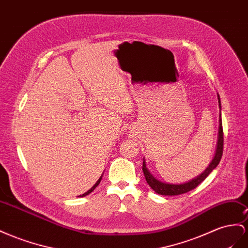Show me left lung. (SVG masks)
<instances>
[{"mask_svg": "<svg viewBox=\"0 0 248 248\" xmlns=\"http://www.w3.org/2000/svg\"><path fill=\"white\" fill-rule=\"evenodd\" d=\"M218 102H219V108H221V102H220V97L218 95ZM223 129H222V120L221 116H220L219 119V133H218V143H217V149L215 156L212 159L211 164L207 166V168L198 175L197 177L191 179L190 182L185 183V184H179V185H174V184H167L159 182L158 179H156L152 174L149 172V170L147 169L146 163H145V158L143 160V172L146 178V182L150 186V188L155 191L159 195H165V196H174V195H179V194H184L189 192L193 189H195L196 186L202 184L203 180L207 177V175L216 168L218 166L220 159L222 157V153H223Z\"/></svg>", "mask_w": 248, "mask_h": 248, "instance_id": "left-lung-1", "label": "left lung"}]
</instances>
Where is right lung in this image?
<instances>
[{"mask_svg": "<svg viewBox=\"0 0 248 248\" xmlns=\"http://www.w3.org/2000/svg\"><path fill=\"white\" fill-rule=\"evenodd\" d=\"M101 179H102V175H101V177H100V178L97 180V183H96L95 185H93V186H92V188H91V189H90L88 192H85L84 194H82V195H80V197H84V196H86V195H89V194H90L91 192H93V190L96 189V186H97L100 184V182H101Z\"/></svg>", "mask_w": 248, "mask_h": 248, "instance_id": "1", "label": "right lung"}]
</instances>
